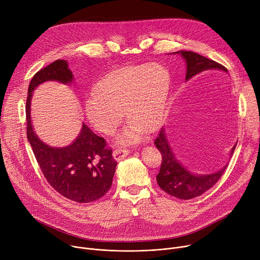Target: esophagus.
<instances>
[{
    "mask_svg": "<svg viewBox=\"0 0 260 260\" xmlns=\"http://www.w3.org/2000/svg\"><path fill=\"white\" fill-rule=\"evenodd\" d=\"M129 151L127 149H122V148H118V149H115L113 151V157L115 160L120 161L122 159H124L127 155H128Z\"/></svg>",
    "mask_w": 260,
    "mask_h": 260,
    "instance_id": "esophagus-1",
    "label": "esophagus"
}]
</instances>
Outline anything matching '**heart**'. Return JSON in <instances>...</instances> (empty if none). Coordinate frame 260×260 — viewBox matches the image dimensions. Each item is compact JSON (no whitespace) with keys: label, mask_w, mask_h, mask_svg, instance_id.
<instances>
[{"label":"heart","mask_w":260,"mask_h":260,"mask_svg":"<svg viewBox=\"0 0 260 260\" xmlns=\"http://www.w3.org/2000/svg\"><path fill=\"white\" fill-rule=\"evenodd\" d=\"M172 78L157 63L127 66L111 71L95 84L85 101L89 123L106 135L113 134L124 116L128 121L118 135L124 145L141 141L144 132L153 133L164 123L171 94Z\"/></svg>","instance_id":"1"}]
</instances>
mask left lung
<instances>
[{"instance_id":"obj_1","label":"left lung","mask_w":260,"mask_h":260,"mask_svg":"<svg viewBox=\"0 0 260 260\" xmlns=\"http://www.w3.org/2000/svg\"><path fill=\"white\" fill-rule=\"evenodd\" d=\"M172 54H180L186 62V77H185L186 81L208 71L228 72L223 66L192 51L180 50ZM154 144L162 156L161 167L156 176L157 184L164 191L180 200H191L212 188L223 175L229 165L226 164L223 168L211 174H194L183 166L176 157L169 143L165 127H161L159 131ZM236 146L237 143L232 148L230 158L234 154Z\"/></svg>"}]
</instances>
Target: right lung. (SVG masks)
I'll use <instances>...</instances> for the list:
<instances>
[{
  "mask_svg": "<svg viewBox=\"0 0 260 260\" xmlns=\"http://www.w3.org/2000/svg\"><path fill=\"white\" fill-rule=\"evenodd\" d=\"M47 81L71 84L74 76L68 61L57 59L41 69L31 78L26 100V136L35 157L51 186L64 198L77 203L101 199L112 185L117 162L106 141L82 122L77 138L70 145L52 147L37 136L32 126L30 106L34 90Z\"/></svg>",
  "mask_w": 260,
  "mask_h": 260,
  "instance_id": "add662e5",
  "label": "right lung"
}]
</instances>
